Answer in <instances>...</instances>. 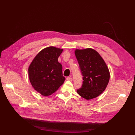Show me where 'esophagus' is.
I'll return each instance as SVG.
<instances>
[{"label": "esophagus", "mask_w": 135, "mask_h": 135, "mask_svg": "<svg viewBox=\"0 0 135 135\" xmlns=\"http://www.w3.org/2000/svg\"><path fill=\"white\" fill-rule=\"evenodd\" d=\"M67 81H73V78H71V77L68 76V77H67Z\"/></svg>", "instance_id": "34e87169"}]
</instances>
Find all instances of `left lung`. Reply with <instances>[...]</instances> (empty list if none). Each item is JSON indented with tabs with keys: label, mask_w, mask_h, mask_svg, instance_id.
Returning a JSON list of instances; mask_svg holds the SVG:
<instances>
[{
	"label": "left lung",
	"mask_w": 135,
	"mask_h": 135,
	"mask_svg": "<svg viewBox=\"0 0 135 135\" xmlns=\"http://www.w3.org/2000/svg\"><path fill=\"white\" fill-rule=\"evenodd\" d=\"M75 54L82 74L83 82L77 93L86 100L99 96L108 84L110 73L104 60L92 49H76Z\"/></svg>",
	"instance_id": "8db88e82"
}]
</instances>
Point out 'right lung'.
Returning a JSON list of instances; mask_svg holds the SVG:
<instances>
[{
	"label": "right lung",
	"mask_w": 135,
	"mask_h": 135,
	"mask_svg": "<svg viewBox=\"0 0 135 135\" xmlns=\"http://www.w3.org/2000/svg\"><path fill=\"white\" fill-rule=\"evenodd\" d=\"M62 51L55 47L45 48L37 54L28 68L31 85L43 96L55 92L65 81L62 65L58 61Z\"/></svg>",
	"instance_id": "obj_1"
}]
</instances>
